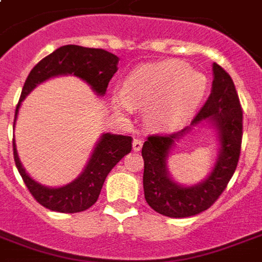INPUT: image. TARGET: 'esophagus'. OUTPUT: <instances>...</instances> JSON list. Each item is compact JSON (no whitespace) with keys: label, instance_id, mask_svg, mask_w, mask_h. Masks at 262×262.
I'll return each instance as SVG.
<instances>
[{"label":"esophagus","instance_id":"1","mask_svg":"<svg viewBox=\"0 0 262 262\" xmlns=\"http://www.w3.org/2000/svg\"><path fill=\"white\" fill-rule=\"evenodd\" d=\"M141 147H143V141L139 139H135L133 140V151L139 152L140 149H141Z\"/></svg>","mask_w":262,"mask_h":262}]
</instances>
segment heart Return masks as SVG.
I'll use <instances>...</instances> for the list:
<instances>
[{"instance_id": "obj_1", "label": "heart", "mask_w": 262, "mask_h": 262, "mask_svg": "<svg viewBox=\"0 0 262 262\" xmlns=\"http://www.w3.org/2000/svg\"><path fill=\"white\" fill-rule=\"evenodd\" d=\"M207 90V79L189 65L168 59L145 63L132 71L122 92H114L115 111L129 115L144 108V122L152 130H171L190 118Z\"/></svg>"}]
</instances>
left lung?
Masks as SVG:
<instances>
[{"label": "left lung", "instance_id": "1", "mask_svg": "<svg viewBox=\"0 0 262 262\" xmlns=\"http://www.w3.org/2000/svg\"><path fill=\"white\" fill-rule=\"evenodd\" d=\"M213 81L203 108L178 133L149 136L144 143V195L148 205L168 217H189L207 211L230 182L239 160L242 144V108L231 77L217 63L212 65ZM213 127L220 141V154L212 171L201 183L185 187L172 179L167 159L172 147L194 126Z\"/></svg>", "mask_w": 262, "mask_h": 262}]
</instances>
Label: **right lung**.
I'll return each instance as SVG.
<instances>
[{
    "mask_svg": "<svg viewBox=\"0 0 262 262\" xmlns=\"http://www.w3.org/2000/svg\"><path fill=\"white\" fill-rule=\"evenodd\" d=\"M117 55L102 49L67 45L53 51L38 62L27 77L21 96L14 113L13 129L18 115V108L27 95L43 81L57 76L73 75L92 88L95 94L103 96L111 77L118 71ZM132 151V137L122 135L103 133L95 145L92 155L83 172L68 185L59 187L45 186L36 182L26 172L18 159L16 143L13 140L14 163L28 190L40 205L47 209L63 213L83 212L92 207L98 200L106 177L115 164Z\"/></svg>",
    "mask_w": 262,
    "mask_h": 262,
    "instance_id": "1",
    "label": "right lung"
}]
</instances>
